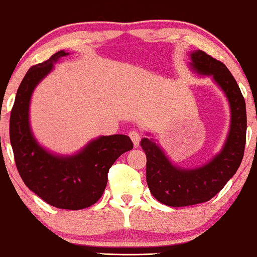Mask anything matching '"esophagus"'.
<instances>
[{"mask_svg": "<svg viewBox=\"0 0 257 257\" xmlns=\"http://www.w3.org/2000/svg\"><path fill=\"white\" fill-rule=\"evenodd\" d=\"M130 138H131V140L133 142V144H135V146H139V143H140V135L138 131H131L128 133Z\"/></svg>", "mask_w": 257, "mask_h": 257, "instance_id": "34e87169", "label": "esophagus"}]
</instances>
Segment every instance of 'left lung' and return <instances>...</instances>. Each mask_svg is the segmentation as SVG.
Instances as JSON below:
<instances>
[{
	"instance_id": "1",
	"label": "left lung",
	"mask_w": 257,
	"mask_h": 257,
	"mask_svg": "<svg viewBox=\"0 0 257 257\" xmlns=\"http://www.w3.org/2000/svg\"><path fill=\"white\" fill-rule=\"evenodd\" d=\"M192 69L202 76H212L226 94L230 106V128L221 152L198 168L173 165L153 139L144 138L146 180L158 201L171 207H185L208 201L236 173L244 154L247 112L245 101L236 80L222 62L201 50L191 52Z\"/></svg>"
}]
</instances>
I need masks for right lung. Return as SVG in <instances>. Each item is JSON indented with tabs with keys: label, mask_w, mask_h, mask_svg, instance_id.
Segmentation results:
<instances>
[{
	"label": "right lung",
	"mask_w": 257,
	"mask_h": 257,
	"mask_svg": "<svg viewBox=\"0 0 257 257\" xmlns=\"http://www.w3.org/2000/svg\"><path fill=\"white\" fill-rule=\"evenodd\" d=\"M68 55L61 50L28 70L10 113L9 135L17 171L27 187L49 205L78 210L100 199L108 170L122 153L133 149V143L124 135L103 136L80 152L66 157L48 152L36 142L29 124L31 94L54 63Z\"/></svg>",
	"instance_id": "obj_1"
}]
</instances>
